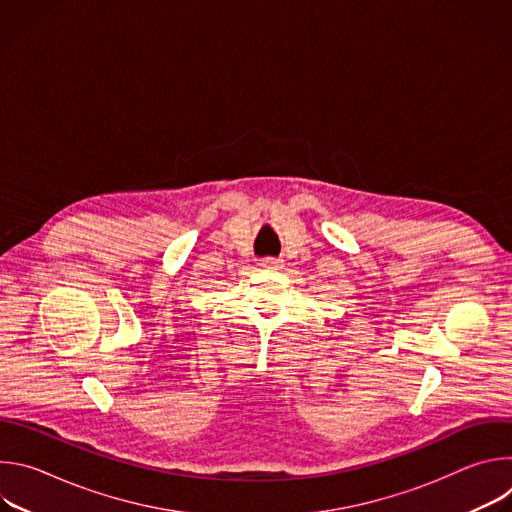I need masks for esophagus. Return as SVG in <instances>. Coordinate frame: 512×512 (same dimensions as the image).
Wrapping results in <instances>:
<instances>
[{
  "label": "esophagus",
  "mask_w": 512,
  "mask_h": 512,
  "mask_svg": "<svg viewBox=\"0 0 512 512\" xmlns=\"http://www.w3.org/2000/svg\"><path fill=\"white\" fill-rule=\"evenodd\" d=\"M261 265L267 267V269H281L283 261L277 259V257H265V259H261Z\"/></svg>",
  "instance_id": "esophagus-1"
}]
</instances>
